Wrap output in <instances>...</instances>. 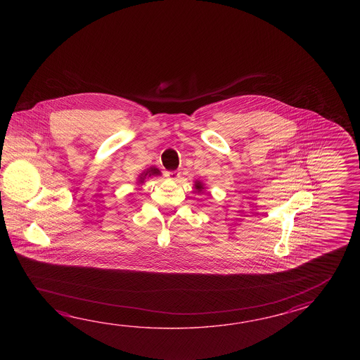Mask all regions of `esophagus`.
<instances>
[{
    "mask_svg": "<svg viewBox=\"0 0 360 360\" xmlns=\"http://www.w3.org/2000/svg\"><path fill=\"white\" fill-rule=\"evenodd\" d=\"M167 177H169V180L177 181L181 177V172L180 171H169V172H167Z\"/></svg>",
    "mask_w": 360,
    "mask_h": 360,
    "instance_id": "34e87169",
    "label": "esophagus"
}]
</instances>
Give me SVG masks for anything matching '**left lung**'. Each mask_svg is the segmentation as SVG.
<instances>
[{
    "label": "left lung",
    "mask_w": 360,
    "mask_h": 360,
    "mask_svg": "<svg viewBox=\"0 0 360 360\" xmlns=\"http://www.w3.org/2000/svg\"><path fill=\"white\" fill-rule=\"evenodd\" d=\"M194 189H195V191H197L198 194H203L206 186H205V184L202 183L200 180H195V181H194Z\"/></svg>",
    "instance_id": "left-lung-1"
}]
</instances>
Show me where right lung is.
<instances>
[{
  "label": "right lung",
  "mask_w": 360,
  "mask_h": 360,
  "mask_svg": "<svg viewBox=\"0 0 360 360\" xmlns=\"http://www.w3.org/2000/svg\"><path fill=\"white\" fill-rule=\"evenodd\" d=\"M161 171L157 169V167L152 166V167H149V169H144V171L139 175L136 184L140 186V185H143V184L146 183L149 177L161 176Z\"/></svg>",
  "instance_id": "obj_1"
}]
</instances>
